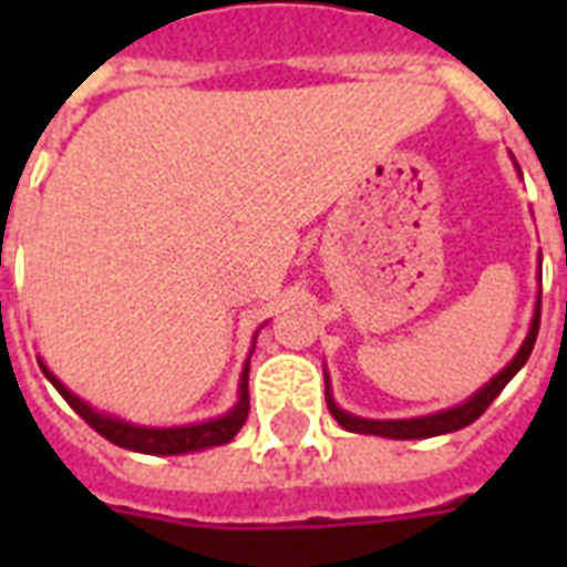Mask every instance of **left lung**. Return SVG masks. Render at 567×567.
<instances>
[{"mask_svg": "<svg viewBox=\"0 0 567 567\" xmlns=\"http://www.w3.org/2000/svg\"><path fill=\"white\" fill-rule=\"evenodd\" d=\"M537 328H540V300H537L535 319H532V331H528V337H525L523 349L516 352V358H513L507 368L501 370L495 380L488 382V385H483V389H480L471 401H464L462 406H452V410H443V413H434V416L389 419V422L352 416V413H346V410H340V406L333 404L331 398H328V410H331V416L337 419L346 431H355V434H380V437H394V440H422V437H437V434L458 431V427L471 425V422H476V419L483 416V413L488 410V404H492V401L501 394V389H504V385L516 377V370L523 368L525 361H528L532 349H535Z\"/></svg>", "mask_w": 567, "mask_h": 567, "instance_id": "8db88e82", "label": "left lung"}]
</instances>
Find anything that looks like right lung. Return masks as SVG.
<instances>
[{
	"label": "right lung",
	"instance_id": "add662e5",
	"mask_svg": "<svg viewBox=\"0 0 567 567\" xmlns=\"http://www.w3.org/2000/svg\"><path fill=\"white\" fill-rule=\"evenodd\" d=\"M44 377L54 382V389L63 398L66 404L79 413L87 425L103 434L109 443L115 446H124V450L145 452V455H178V452H194L206 450V446H221V443H230L236 437V431L246 425L248 419V364L243 370V382H239V404L221 419H212V422H203V425H187V427H140L130 425V422H121V419L103 416L96 413L93 406H87L81 398L69 392L63 382L56 380L51 370L44 368Z\"/></svg>",
	"mask_w": 567,
	"mask_h": 567
}]
</instances>
